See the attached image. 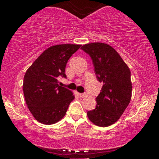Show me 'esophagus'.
<instances>
[{
  "instance_id": "34e87169",
  "label": "esophagus",
  "mask_w": 159,
  "mask_h": 159,
  "mask_svg": "<svg viewBox=\"0 0 159 159\" xmlns=\"http://www.w3.org/2000/svg\"><path fill=\"white\" fill-rule=\"evenodd\" d=\"M79 96L81 98H85L87 96V94L86 93H79Z\"/></svg>"
}]
</instances>
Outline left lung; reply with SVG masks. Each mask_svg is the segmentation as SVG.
Returning a JSON list of instances; mask_svg holds the SVG:
<instances>
[{
    "instance_id": "1",
    "label": "left lung",
    "mask_w": 159,
    "mask_h": 159,
    "mask_svg": "<svg viewBox=\"0 0 159 159\" xmlns=\"http://www.w3.org/2000/svg\"><path fill=\"white\" fill-rule=\"evenodd\" d=\"M81 49L91 57L96 78L103 82L96 108L89 111L87 116L96 125L109 126L120 119L132 98L130 69L118 52L106 43H88Z\"/></svg>"
}]
</instances>
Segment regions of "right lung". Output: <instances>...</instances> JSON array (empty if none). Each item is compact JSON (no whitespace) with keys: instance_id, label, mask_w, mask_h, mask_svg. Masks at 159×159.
Wrapping results in <instances>:
<instances>
[{"instance_id":"right-lung-1","label":"right lung","mask_w":159,"mask_h":159,"mask_svg":"<svg viewBox=\"0 0 159 159\" xmlns=\"http://www.w3.org/2000/svg\"><path fill=\"white\" fill-rule=\"evenodd\" d=\"M81 45H52L38 57L24 77L23 92L27 107L39 123L52 125L66 114L73 93L58 84L60 75L66 78L65 69L70 57Z\"/></svg>"}]
</instances>
